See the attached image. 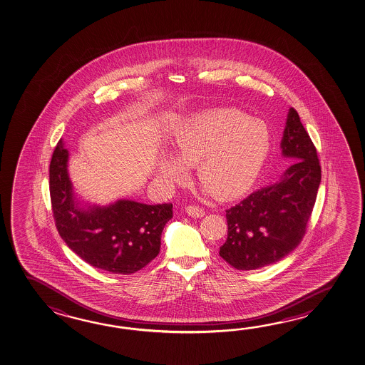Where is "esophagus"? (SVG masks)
<instances>
[{"instance_id":"34e87169","label":"esophagus","mask_w":365,"mask_h":365,"mask_svg":"<svg viewBox=\"0 0 365 365\" xmlns=\"http://www.w3.org/2000/svg\"><path fill=\"white\" fill-rule=\"evenodd\" d=\"M185 212L192 217H202L205 215L204 209H201L198 206H192V205L185 207Z\"/></svg>"}]
</instances>
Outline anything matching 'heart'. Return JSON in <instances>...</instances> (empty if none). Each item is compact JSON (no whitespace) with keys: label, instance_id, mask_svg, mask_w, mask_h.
Wrapping results in <instances>:
<instances>
[{"label":"heart","instance_id":"heart-1","mask_svg":"<svg viewBox=\"0 0 365 365\" xmlns=\"http://www.w3.org/2000/svg\"><path fill=\"white\" fill-rule=\"evenodd\" d=\"M173 156L161 155L158 173L168 183L187 177L195 167L206 193L217 198L240 197L249 191L270 148L265 123L236 109L215 110L185 118L174 129Z\"/></svg>","mask_w":365,"mask_h":365}]
</instances>
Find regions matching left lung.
Segmentation results:
<instances>
[{
    "label": "left lung",
    "mask_w": 365,
    "mask_h": 365,
    "mask_svg": "<svg viewBox=\"0 0 365 365\" xmlns=\"http://www.w3.org/2000/svg\"><path fill=\"white\" fill-rule=\"evenodd\" d=\"M282 156L294 161L278 182L227 210L228 237L219 255L238 270H254L292 252L307 230L322 180L317 150L296 110H288Z\"/></svg>",
    "instance_id": "left-lung-1"
}]
</instances>
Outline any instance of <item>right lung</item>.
<instances>
[{"label": "right lung", "instance_id": "right-lung-1", "mask_svg": "<svg viewBox=\"0 0 365 365\" xmlns=\"http://www.w3.org/2000/svg\"><path fill=\"white\" fill-rule=\"evenodd\" d=\"M69 151L60 140L50 164V195L56 228L65 243L92 267L132 274L154 260L173 205L120 198L109 205L81 202L69 172Z\"/></svg>", "mask_w": 365, "mask_h": 365}]
</instances>
